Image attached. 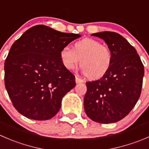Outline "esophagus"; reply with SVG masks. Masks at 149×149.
Segmentation results:
<instances>
[{
	"label": "esophagus",
	"mask_w": 149,
	"mask_h": 149,
	"mask_svg": "<svg viewBox=\"0 0 149 149\" xmlns=\"http://www.w3.org/2000/svg\"><path fill=\"white\" fill-rule=\"evenodd\" d=\"M83 82V80L81 79H79V78L78 77H76V84H79V83H82Z\"/></svg>",
	"instance_id": "obj_1"
}]
</instances>
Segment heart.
Here are the masks:
<instances>
[{"instance_id": "obj_1", "label": "heart", "mask_w": 149, "mask_h": 149, "mask_svg": "<svg viewBox=\"0 0 149 149\" xmlns=\"http://www.w3.org/2000/svg\"><path fill=\"white\" fill-rule=\"evenodd\" d=\"M63 66L73 70L80 62L81 71L90 80H97L108 73L113 62L109 47L99 41L86 38L76 41L73 48L64 47L60 52Z\"/></svg>"}]
</instances>
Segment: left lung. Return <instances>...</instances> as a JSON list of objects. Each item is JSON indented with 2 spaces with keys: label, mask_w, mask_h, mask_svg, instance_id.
I'll return each instance as SVG.
<instances>
[{
  "label": "left lung",
  "mask_w": 149,
  "mask_h": 149,
  "mask_svg": "<svg viewBox=\"0 0 149 149\" xmlns=\"http://www.w3.org/2000/svg\"><path fill=\"white\" fill-rule=\"evenodd\" d=\"M92 36L105 41L113 54V62L105 76L86 83L85 113L94 122L114 123L125 118L139 99L143 65L136 49L119 33L104 31Z\"/></svg>",
  "instance_id": "obj_1"
}]
</instances>
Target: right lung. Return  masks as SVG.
Returning a JSON list of instances; mask_svg holds the SVG:
<instances>
[{
    "label": "right lung",
    "mask_w": 149,
    "mask_h": 149,
    "mask_svg": "<svg viewBox=\"0 0 149 149\" xmlns=\"http://www.w3.org/2000/svg\"><path fill=\"white\" fill-rule=\"evenodd\" d=\"M79 37L38 24L13 44L4 64V80L19 113L34 120H48L57 114L63 97L76 86L60 52Z\"/></svg>",
    "instance_id": "right-lung-1"
}]
</instances>
